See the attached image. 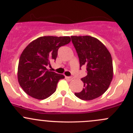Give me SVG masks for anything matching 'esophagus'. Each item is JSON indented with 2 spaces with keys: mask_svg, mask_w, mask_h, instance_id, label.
Masks as SVG:
<instances>
[{
  "mask_svg": "<svg viewBox=\"0 0 133 133\" xmlns=\"http://www.w3.org/2000/svg\"><path fill=\"white\" fill-rule=\"evenodd\" d=\"M65 78L69 80H72L73 79V76H65Z\"/></svg>",
  "mask_w": 133,
  "mask_h": 133,
  "instance_id": "1",
  "label": "esophagus"
}]
</instances>
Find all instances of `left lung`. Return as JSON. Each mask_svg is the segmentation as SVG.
Wrapping results in <instances>:
<instances>
[{
	"mask_svg": "<svg viewBox=\"0 0 133 133\" xmlns=\"http://www.w3.org/2000/svg\"><path fill=\"white\" fill-rule=\"evenodd\" d=\"M80 66L87 67L88 75L82 78V91L75 92L81 100H92L102 95L109 88L113 77L111 53L102 42L91 36H71Z\"/></svg>",
	"mask_w": 133,
	"mask_h": 133,
	"instance_id": "left-lung-1",
	"label": "left lung"
}]
</instances>
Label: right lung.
<instances>
[{"mask_svg": "<svg viewBox=\"0 0 133 133\" xmlns=\"http://www.w3.org/2000/svg\"><path fill=\"white\" fill-rule=\"evenodd\" d=\"M71 42L69 37L44 36L29 43L20 57L17 76L20 85L28 95L38 100L47 98L57 89L65 76L47 69L55 60L60 47Z\"/></svg>", "mask_w": 133, "mask_h": 133, "instance_id": "obj_1", "label": "right lung"}]
</instances>
